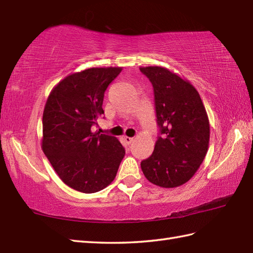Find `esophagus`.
Instances as JSON below:
<instances>
[{
  "instance_id": "1",
  "label": "esophagus",
  "mask_w": 253,
  "mask_h": 253,
  "mask_svg": "<svg viewBox=\"0 0 253 253\" xmlns=\"http://www.w3.org/2000/svg\"><path fill=\"white\" fill-rule=\"evenodd\" d=\"M124 140L126 141V143H128V144H130L131 142H133V140H135V139L133 138H130V137H124Z\"/></svg>"
}]
</instances>
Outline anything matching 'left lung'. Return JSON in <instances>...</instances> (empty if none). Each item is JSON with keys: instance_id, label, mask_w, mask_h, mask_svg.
<instances>
[{"instance_id": "left-lung-1", "label": "left lung", "mask_w": 253, "mask_h": 253, "mask_svg": "<svg viewBox=\"0 0 253 253\" xmlns=\"http://www.w3.org/2000/svg\"><path fill=\"white\" fill-rule=\"evenodd\" d=\"M154 90L157 122L162 137L141 162L146 178L162 188L186 184L200 168L209 149L210 122L197 89L162 66L140 67Z\"/></svg>"}]
</instances>
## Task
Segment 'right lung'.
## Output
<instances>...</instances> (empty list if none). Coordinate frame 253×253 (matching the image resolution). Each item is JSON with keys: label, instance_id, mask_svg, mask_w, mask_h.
Instances as JSON below:
<instances>
[{"label": "right lung", "instance_id": "obj_1", "mask_svg": "<svg viewBox=\"0 0 253 253\" xmlns=\"http://www.w3.org/2000/svg\"><path fill=\"white\" fill-rule=\"evenodd\" d=\"M123 67L73 73L52 89L42 117V151L64 184L93 193L114 180L125 155L116 137L93 132L104 92Z\"/></svg>", "mask_w": 253, "mask_h": 253}]
</instances>
